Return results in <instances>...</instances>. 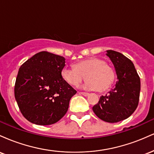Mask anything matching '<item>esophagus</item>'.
Instances as JSON below:
<instances>
[{"label":"esophagus","mask_w":154,"mask_h":154,"mask_svg":"<svg viewBox=\"0 0 154 154\" xmlns=\"http://www.w3.org/2000/svg\"><path fill=\"white\" fill-rule=\"evenodd\" d=\"M79 93L81 95H85V96H88V95H89V93H85V92H79Z\"/></svg>","instance_id":"1"}]
</instances>
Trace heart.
Masks as SVG:
<instances>
[{"instance_id":"heart-1","label":"heart","mask_w":154,"mask_h":154,"mask_svg":"<svg viewBox=\"0 0 154 154\" xmlns=\"http://www.w3.org/2000/svg\"><path fill=\"white\" fill-rule=\"evenodd\" d=\"M63 79L70 85L77 87L86 79L83 88L102 92L111 85L115 78L114 69L99 58H90L82 60L75 66H65L61 70Z\"/></svg>"}]
</instances>
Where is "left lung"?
I'll return each mask as SVG.
<instances>
[{
    "mask_svg": "<svg viewBox=\"0 0 154 154\" xmlns=\"http://www.w3.org/2000/svg\"><path fill=\"white\" fill-rule=\"evenodd\" d=\"M106 52L115 68L117 81L108 94L100 97L93 111L103 121L115 123L128 118L137 109L140 79L133 63L128 58L112 50Z\"/></svg>",
    "mask_w": 154,
    "mask_h": 154,
    "instance_id": "8db88e82",
    "label": "left lung"
}]
</instances>
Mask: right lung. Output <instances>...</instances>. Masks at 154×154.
I'll return each instance as SVG.
<instances>
[{
  "label": "right lung",
  "mask_w": 154,
  "mask_h": 154,
  "mask_svg": "<svg viewBox=\"0 0 154 154\" xmlns=\"http://www.w3.org/2000/svg\"><path fill=\"white\" fill-rule=\"evenodd\" d=\"M63 56L41 51L19 68L14 95L19 110L29 122L50 125L66 114L77 91L63 79Z\"/></svg>",
  "instance_id": "1"
}]
</instances>
